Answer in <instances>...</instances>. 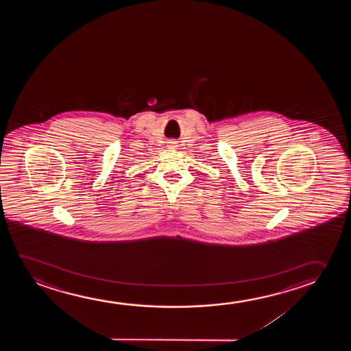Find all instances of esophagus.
I'll use <instances>...</instances> for the list:
<instances>
[{"mask_svg": "<svg viewBox=\"0 0 351 351\" xmlns=\"http://www.w3.org/2000/svg\"><path fill=\"white\" fill-rule=\"evenodd\" d=\"M170 144H171V147H176V143H170Z\"/></svg>", "mask_w": 351, "mask_h": 351, "instance_id": "34e87169", "label": "esophagus"}]
</instances>
